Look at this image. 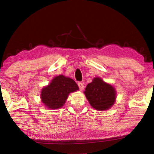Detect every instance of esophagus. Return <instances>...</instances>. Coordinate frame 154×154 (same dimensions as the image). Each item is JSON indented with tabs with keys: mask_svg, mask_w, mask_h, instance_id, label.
I'll list each match as a JSON object with an SVG mask.
<instances>
[{
	"mask_svg": "<svg viewBox=\"0 0 154 154\" xmlns=\"http://www.w3.org/2000/svg\"><path fill=\"white\" fill-rule=\"evenodd\" d=\"M78 86L79 88V90L82 91L83 90V88H84V85H83V83L82 82H78Z\"/></svg>",
	"mask_w": 154,
	"mask_h": 154,
	"instance_id": "34e87169",
	"label": "esophagus"
}]
</instances>
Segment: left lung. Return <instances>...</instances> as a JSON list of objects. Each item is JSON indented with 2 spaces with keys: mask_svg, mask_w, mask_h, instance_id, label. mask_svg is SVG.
<instances>
[{
  "mask_svg": "<svg viewBox=\"0 0 154 154\" xmlns=\"http://www.w3.org/2000/svg\"><path fill=\"white\" fill-rule=\"evenodd\" d=\"M84 94L90 105L98 111L107 110L116 102L115 88L99 77L94 78L92 82L88 83Z\"/></svg>",
  "mask_w": 154,
  "mask_h": 154,
  "instance_id": "obj_1",
  "label": "left lung"
}]
</instances>
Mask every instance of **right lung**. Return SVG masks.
Here are the masks:
<instances>
[{
    "mask_svg": "<svg viewBox=\"0 0 154 154\" xmlns=\"http://www.w3.org/2000/svg\"><path fill=\"white\" fill-rule=\"evenodd\" d=\"M78 90L79 87L73 79L58 75L41 90V101L49 109L61 108L66 103L69 94Z\"/></svg>",
    "mask_w": 154,
    "mask_h": 154,
    "instance_id": "add662e5",
    "label": "right lung"
}]
</instances>
